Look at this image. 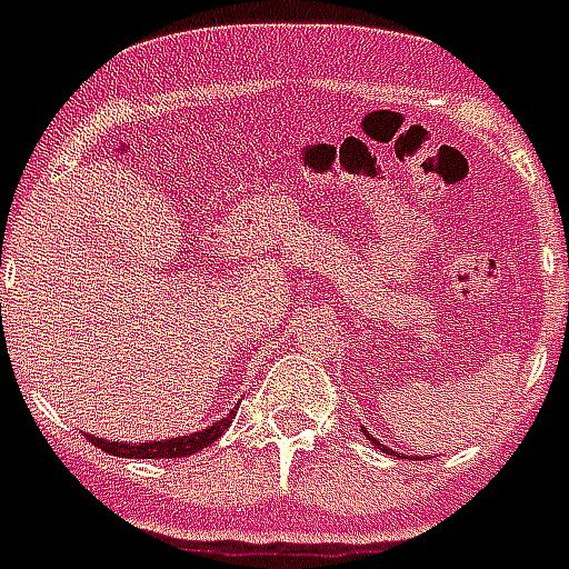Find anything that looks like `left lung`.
Wrapping results in <instances>:
<instances>
[{"instance_id": "1", "label": "left lung", "mask_w": 569, "mask_h": 569, "mask_svg": "<svg viewBox=\"0 0 569 569\" xmlns=\"http://www.w3.org/2000/svg\"><path fill=\"white\" fill-rule=\"evenodd\" d=\"M370 440H373V437H370ZM373 446H382V443H377V440H373Z\"/></svg>"}]
</instances>
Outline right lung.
Segmentation results:
<instances>
[{"label": "right lung", "mask_w": 569, "mask_h": 569, "mask_svg": "<svg viewBox=\"0 0 569 569\" xmlns=\"http://www.w3.org/2000/svg\"><path fill=\"white\" fill-rule=\"evenodd\" d=\"M234 419V413L213 422L204 431H196L189 437H171V440H153V443H141V446H129V443H111V440H102V437H90L92 443L99 446L102 452L108 456H120V458H187L192 452H199L204 446H210L217 437L226 431Z\"/></svg>", "instance_id": "add662e5"}]
</instances>
